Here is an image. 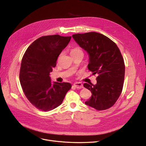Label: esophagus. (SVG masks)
I'll return each instance as SVG.
<instances>
[{
  "instance_id": "esophagus-1",
  "label": "esophagus",
  "mask_w": 146,
  "mask_h": 146,
  "mask_svg": "<svg viewBox=\"0 0 146 146\" xmlns=\"http://www.w3.org/2000/svg\"><path fill=\"white\" fill-rule=\"evenodd\" d=\"M74 86L77 89H82L83 88V84L81 82H76L74 83Z\"/></svg>"
}]
</instances>
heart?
I'll use <instances>...</instances> for the list:
<instances>
[{
    "mask_svg": "<svg viewBox=\"0 0 146 146\" xmlns=\"http://www.w3.org/2000/svg\"><path fill=\"white\" fill-rule=\"evenodd\" d=\"M79 54H83V50L80 47H74L72 48L70 50V54L72 56Z\"/></svg>",
    "mask_w": 146,
    "mask_h": 146,
    "instance_id": "heart-1",
    "label": "heart"
}]
</instances>
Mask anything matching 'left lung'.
Returning a JSON list of instances; mask_svg holds the SVG:
<instances>
[{"label":"left lung","mask_w":146,"mask_h":146,"mask_svg":"<svg viewBox=\"0 0 146 146\" xmlns=\"http://www.w3.org/2000/svg\"><path fill=\"white\" fill-rule=\"evenodd\" d=\"M73 39L89 55V70L97 74V83H84L92 97L85 104L98 111L110 108L119 98L124 85L125 64L117 44L100 33L76 34Z\"/></svg>","instance_id":"left-lung-1"}]
</instances>
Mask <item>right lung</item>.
<instances>
[{
  "instance_id": "obj_1",
  "label": "right lung",
  "mask_w": 146,
  "mask_h": 146,
  "mask_svg": "<svg viewBox=\"0 0 146 146\" xmlns=\"http://www.w3.org/2000/svg\"><path fill=\"white\" fill-rule=\"evenodd\" d=\"M72 36H43L31 44L23 56L19 80L23 92L36 108L47 112L62 104L70 83L51 81L50 73Z\"/></svg>"
}]
</instances>
